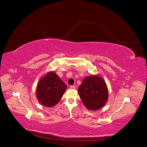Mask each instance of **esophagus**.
<instances>
[{
	"label": "esophagus",
	"mask_w": 147,
	"mask_h": 147,
	"mask_svg": "<svg viewBox=\"0 0 147 147\" xmlns=\"http://www.w3.org/2000/svg\"><path fill=\"white\" fill-rule=\"evenodd\" d=\"M75 88H76V86L75 85H72L70 86V89H75Z\"/></svg>",
	"instance_id": "1"
}]
</instances>
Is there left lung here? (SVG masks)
I'll use <instances>...</instances> for the list:
<instances>
[{
    "mask_svg": "<svg viewBox=\"0 0 147 147\" xmlns=\"http://www.w3.org/2000/svg\"><path fill=\"white\" fill-rule=\"evenodd\" d=\"M78 93L89 110L101 108L107 101L108 90L103 79L99 76H87L78 88Z\"/></svg>",
    "mask_w": 147,
    "mask_h": 147,
    "instance_id": "8db88e82",
    "label": "left lung"
}]
</instances>
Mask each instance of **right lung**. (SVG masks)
Wrapping results in <instances>:
<instances>
[{
  "label": "right lung",
  "instance_id": "obj_1",
  "mask_svg": "<svg viewBox=\"0 0 147 147\" xmlns=\"http://www.w3.org/2000/svg\"><path fill=\"white\" fill-rule=\"evenodd\" d=\"M66 87V85L55 73H48L40 79L37 86V99L43 105L52 107L60 101Z\"/></svg>",
  "mask_w": 147,
  "mask_h": 147
}]
</instances>
